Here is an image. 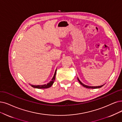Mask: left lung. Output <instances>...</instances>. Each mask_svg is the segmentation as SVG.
I'll use <instances>...</instances> for the list:
<instances>
[{
	"label": "left lung",
	"instance_id": "left-lung-1",
	"mask_svg": "<svg viewBox=\"0 0 122 122\" xmlns=\"http://www.w3.org/2000/svg\"><path fill=\"white\" fill-rule=\"evenodd\" d=\"M77 80L78 81H79L80 82V83L82 86H84V87H86V88H88V89H98V88H100V87H101L103 86L104 85H102L101 86H86V85H85L84 84H83L82 83V82L80 81V80L79 79H77Z\"/></svg>",
	"mask_w": 122,
	"mask_h": 122
}]
</instances>
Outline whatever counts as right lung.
<instances>
[{
    "label": "right lung",
    "mask_w": 122,
    "mask_h": 122,
    "mask_svg": "<svg viewBox=\"0 0 122 122\" xmlns=\"http://www.w3.org/2000/svg\"><path fill=\"white\" fill-rule=\"evenodd\" d=\"M56 70L55 73L54 74V76H53V77L51 81L48 82V84L46 85H38V86H36V85H30L32 87H35V88H37V89H47L48 88V87H50L53 84V82L55 81V77H56Z\"/></svg>",
    "instance_id": "right-lung-1"
}]
</instances>
